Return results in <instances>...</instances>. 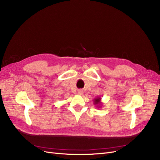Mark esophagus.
<instances>
[{
  "label": "esophagus",
  "instance_id": "esophagus-1",
  "mask_svg": "<svg viewBox=\"0 0 160 160\" xmlns=\"http://www.w3.org/2000/svg\"><path fill=\"white\" fill-rule=\"evenodd\" d=\"M78 95H82V94H83V91L81 90V89H79V90L78 91Z\"/></svg>",
  "mask_w": 160,
  "mask_h": 160
}]
</instances>
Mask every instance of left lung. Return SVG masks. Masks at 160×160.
<instances>
[{
  "instance_id": "left-lung-1",
  "label": "left lung",
  "mask_w": 160,
  "mask_h": 160,
  "mask_svg": "<svg viewBox=\"0 0 160 160\" xmlns=\"http://www.w3.org/2000/svg\"><path fill=\"white\" fill-rule=\"evenodd\" d=\"M93 102L94 104L96 105V106L97 108H100L102 105V102H101V98L100 97H97L93 100Z\"/></svg>"
}]
</instances>
